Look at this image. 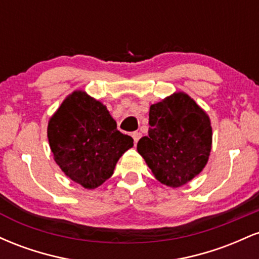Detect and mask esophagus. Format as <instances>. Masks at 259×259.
<instances>
[{
    "label": "esophagus",
    "mask_w": 259,
    "mask_h": 259,
    "mask_svg": "<svg viewBox=\"0 0 259 259\" xmlns=\"http://www.w3.org/2000/svg\"><path fill=\"white\" fill-rule=\"evenodd\" d=\"M132 136H133V139H134V142H135V144H138V141L140 140V138H141V133L134 132L132 134Z\"/></svg>",
    "instance_id": "34e87169"
}]
</instances>
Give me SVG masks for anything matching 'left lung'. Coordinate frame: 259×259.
<instances>
[{"instance_id": "1", "label": "left lung", "mask_w": 259, "mask_h": 259, "mask_svg": "<svg viewBox=\"0 0 259 259\" xmlns=\"http://www.w3.org/2000/svg\"><path fill=\"white\" fill-rule=\"evenodd\" d=\"M150 130L138 142L157 180L179 187L204 168L212 147V127L206 112L184 92L150 108Z\"/></svg>"}]
</instances>
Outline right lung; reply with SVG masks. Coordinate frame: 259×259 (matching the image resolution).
<instances>
[{"mask_svg":"<svg viewBox=\"0 0 259 259\" xmlns=\"http://www.w3.org/2000/svg\"><path fill=\"white\" fill-rule=\"evenodd\" d=\"M47 136L56 163L85 189L112 177L121 154L133 147L132 136L117 129L106 106L75 91L50 119Z\"/></svg>","mask_w":259,"mask_h":259,"instance_id":"obj_1","label":"right lung"}]
</instances>
